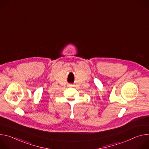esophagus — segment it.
Wrapping results in <instances>:
<instances>
[{
  "label": "esophagus",
  "instance_id": "1",
  "mask_svg": "<svg viewBox=\"0 0 149 149\" xmlns=\"http://www.w3.org/2000/svg\"><path fill=\"white\" fill-rule=\"evenodd\" d=\"M69 86H70V87H71V86H72V85H69Z\"/></svg>",
  "mask_w": 149,
  "mask_h": 149
}]
</instances>
